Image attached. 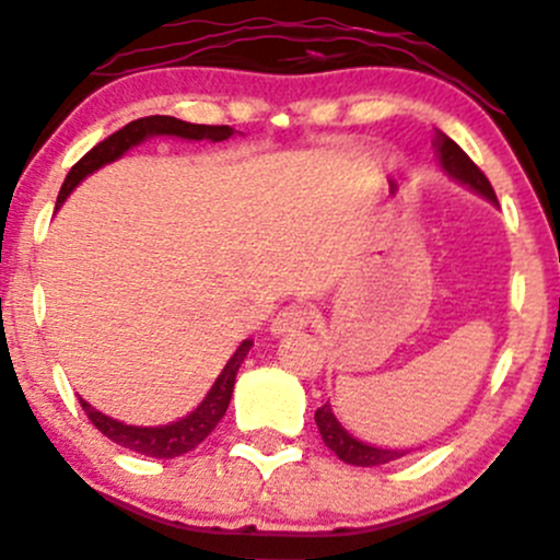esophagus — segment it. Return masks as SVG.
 <instances>
[{
  "instance_id": "1",
  "label": "esophagus",
  "mask_w": 560,
  "mask_h": 560,
  "mask_svg": "<svg viewBox=\"0 0 560 560\" xmlns=\"http://www.w3.org/2000/svg\"><path fill=\"white\" fill-rule=\"evenodd\" d=\"M311 314L305 305H287V308H281L279 314L273 316V322H270V335L273 338H281V335H292V332H300L305 325H308Z\"/></svg>"
}]
</instances>
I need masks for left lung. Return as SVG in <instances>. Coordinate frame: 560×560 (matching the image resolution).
I'll list each match as a JSON object with an SVG mask.
<instances>
[{
  "mask_svg": "<svg viewBox=\"0 0 560 560\" xmlns=\"http://www.w3.org/2000/svg\"><path fill=\"white\" fill-rule=\"evenodd\" d=\"M432 144H434V152H438L440 168H443L453 182L469 187V190L478 192V196L486 198V201L497 203V192H493L491 182H488L486 174L469 161V155L456 144V141L445 137L443 131H438L434 133ZM314 419L327 448L332 451L340 462L354 464V467H381V464H388L394 462V458H402L405 453H410L405 448H375V445H368L362 443V440H357L354 434L346 432L343 423L335 419L332 405L329 402H325L319 410H316Z\"/></svg>",
  "mask_w": 560,
  "mask_h": 560,
  "instance_id": "1",
  "label": "left lung"
}]
</instances>
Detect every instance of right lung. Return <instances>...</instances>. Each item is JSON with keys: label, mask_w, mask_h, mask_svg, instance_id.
I'll list each match as a JSON object with an SVG mask.
<instances>
[{"label": "right lung", "mask_w": 560, "mask_h": 560, "mask_svg": "<svg viewBox=\"0 0 560 560\" xmlns=\"http://www.w3.org/2000/svg\"><path fill=\"white\" fill-rule=\"evenodd\" d=\"M152 137H176V139H187V141H225L233 137L231 126H198V122H185L176 120V117L168 115H150V117H139V120L128 122L122 126L120 131L112 133L104 141H98L91 152L80 158L78 163L72 166V172L67 174L63 179L61 192H58L56 209L69 198V192L80 185L85 176H91L93 172H98L107 163H115L117 158L126 155L131 147L141 144V141L152 139ZM252 340H244V343L235 349V354L228 359V364L222 368V373L217 375V381L211 384L206 397L201 399L196 410H190L187 416H182L179 421L163 423V427H133V423H122L112 416H104L102 410H96L93 405H88L85 399L80 397L82 410L91 419L93 427L109 438L112 443L122 445V448L141 453V456L150 458H176L185 456L187 451H192L196 445H201L211 432H214L217 423L222 421L225 416L228 405H231L233 397V386H235V373H238L241 362L244 357L249 354Z\"/></svg>", "instance_id": "add662e5"}]
</instances>
